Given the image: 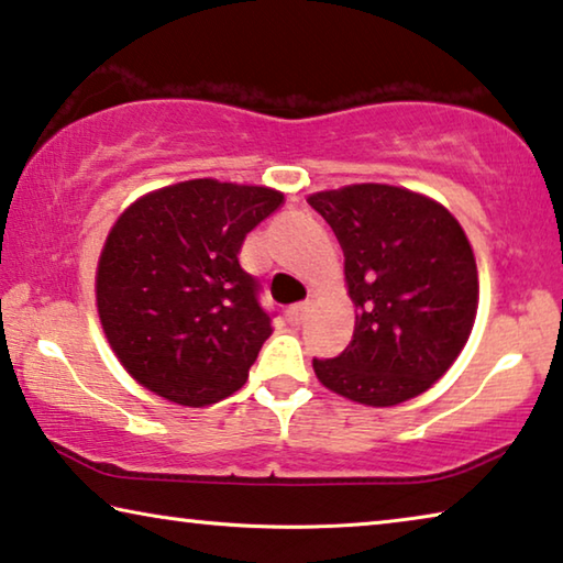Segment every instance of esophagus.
<instances>
[{
    "label": "esophagus",
    "mask_w": 563,
    "mask_h": 563,
    "mask_svg": "<svg viewBox=\"0 0 563 563\" xmlns=\"http://www.w3.org/2000/svg\"><path fill=\"white\" fill-rule=\"evenodd\" d=\"M310 308H313L310 303H296V306H290L288 310H285V316H288V321L292 325H300L310 316Z\"/></svg>",
    "instance_id": "34e87169"
}]
</instances>
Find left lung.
<instances>
[{
	"mask_svg": "<svg viewBox=\"0 0 563 563\" xmlns=\"http://www.w3.org/2000/svg\"><path fill=\"white\" fill-rule=\"evenodd\" d=\"M308 205L343 250L354 339L313 358L323 387L394 407L432 387L463 351L477 310L473 247L438 201L387 184L318 191Z\"/></svg>",
	"mask_w": 563,
	"mask_h": 563,
	"instance_id": "8db88e82",
	"label": "left lung"
}]
</instances>
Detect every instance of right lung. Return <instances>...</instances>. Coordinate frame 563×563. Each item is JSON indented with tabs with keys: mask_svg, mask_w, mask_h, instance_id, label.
Returning <instances> with one entry per match:
<instances>
[{
	"mask_svg": "<svg viewBox=\"0 0 563 563\" xmlns=\"http://www.w3.org/2000/svg\"><path fill=\"white\" fill-rule=\"evenodd\" d=\"M280 205L275 189L195 179L125 209L100 253L96 298L133 379L184 407L214 405L247 382L273 316L238 255Z\"/></svg>",
	"mask_w": 563,
	"mask_h": 563,
	"instance_id": "add662e5",
	"label": "right lung"
}]
</instances>
